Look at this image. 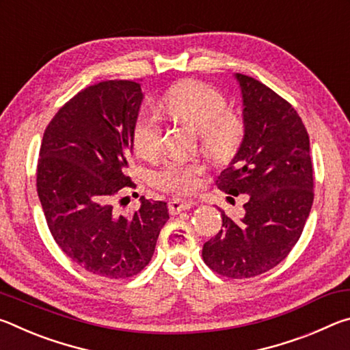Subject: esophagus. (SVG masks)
<instances>
[{
	"label": "esophagus",
	"mask_w": 350,
	"mask_h": 350,
	"mask_svg": "<svg viewBox=\"0 0 350 350\" xmlns=\"http://www.w3.org/2000/svg\"><path fill=\"white\" fill-rule=\"evenodd\" d=\"M193 206V202H189V200H183V199H173L168 202V211L170 215H177V213L180 211H185L189 210Z\"/></svg>",
	"instance_id": "obj_1"
}]
</instances>
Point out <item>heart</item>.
<instances>
[{
	"label": "heart",
	"mask_w": 350,
	"mask_h": 350,
	"mask_svg": "<svg viewBox=\"0 0 350 350\" xmlns=\"http://www.w3.org/2000/svg\"><path fill=\"white\" fill-rule=\"evenodd\" d=\"M171 117L191 125L199 133L200 146L210 159L227 162L244 140L242 118L228 111V100L215 86L202 81H183L162 98ZM162 117L151 108L140 109L133 128L134 150L142 157H152L162 146ZM204 168L199 163L165 161L150 173V180L162 191L185 194L196 187Z\"/></svg>",
	"instance_id": "heart-1"
}]
</instances>
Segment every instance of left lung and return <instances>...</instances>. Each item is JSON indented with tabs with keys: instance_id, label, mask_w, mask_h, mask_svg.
I'll return each instance as SVG.
<instances>
[{
	"instance_id": "obj_1",
	"label": "left lung",
	"mask_w": 350,
	"mask_h": 350,
	"mask_svg": "<svg viewBox=\"0 0 350 350\" xmlns=\"http://www.w3.org/2000/svg\"><path fill=\"white\" fill-rule=\"evenodd\" d=\"M236 79L245 134L216 185L245 194L247 202L241 217L219 210L222 227L204 244L202 258L217 275L245 280L276 267L298 242L313 204V168L309 134L293 106L253 77Z\"/></svg>"
}]
</instances>
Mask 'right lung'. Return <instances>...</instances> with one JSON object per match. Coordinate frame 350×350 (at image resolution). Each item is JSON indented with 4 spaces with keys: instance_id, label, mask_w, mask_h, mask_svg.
I'll return each instance as SVG.
<instances>
[{
    "instance_id": "add662e5",
    "label": "right lung",
    "mask_w": 350,
    "mask_h": 350,
    "mask_svg": "<svg viewBox=\"0 0 350 350\" xmlns=\"http://www.w3.org/2000/svg\"><path fill=\"white\" fill-rule=\"evenodd\" d=\"M142 98L133 80L88 86L58 109L40 146L37 189L52 238L77 265L109 280L146 267L170 219L162 200L142 198L125 216L114 208L135 188L126 170Z\"/></svg>"
}]
</instances>
